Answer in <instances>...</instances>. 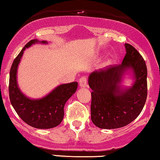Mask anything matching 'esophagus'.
<instances>
[{
    "instance_id": "esophagus-1",
    "label": "esophagus",
    "mask_w": 160,
    "mask_h": 160,
    "mask_svg": "<svg viewBox=\"0 0 160 160\" xmlns=\"http://www.w3.org/2000/svg\"><path fill=\"white\" fill-rule=\"evenodd\" d=\"M79 84L80 87H86L87 85V77L86 76H82L79 80Z\"/></svg>"
}]
</instances>
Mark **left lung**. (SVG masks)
Instances as JSON below:
<instances>
[{"instance_id":"8db88e82","label":"left lung","mask_w":160,"mask_h":160,"mask_svg":"<svg viewBox=\"0 0 160 160\" xmlns=\"http://www.w3.org/2000/svg\"><path fill=\"white\" fill-rule=\"evenodd\" d=\"M122 63L92 72L89 77L91 92V120L99 128H122L140 115L147 96V68L138 50L125 43ZM131 67L135 81L132 88L120 91L118 84L122 71Z\"/></svg>"}]
</instances>
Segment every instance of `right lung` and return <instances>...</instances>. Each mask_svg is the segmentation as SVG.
I'll return each mask as SVG.
<instances>
[{
  "mask_svg": "<svg viewBox=\"0 0 160 160\" xmlns=\"http://www.w3.org/2000/svg\"><path fill=\"white\" fill-rule=\"evenodd\" d=\"M37 42L36 39L30 40L13 61L10 71L9 96L13 108L24 122L36 128L48 129L56 127L62 122L64 105L76 92L78 83L72 82L62 84L47 96L38 100L28 99L20 92L17 83V67L26 48Z\"/></svg>",
  "mask_w": 160,
  "mask_h": 160,
  "instance_id": "right-lung-1",
  "label": "right lung"
}]
</instances>
